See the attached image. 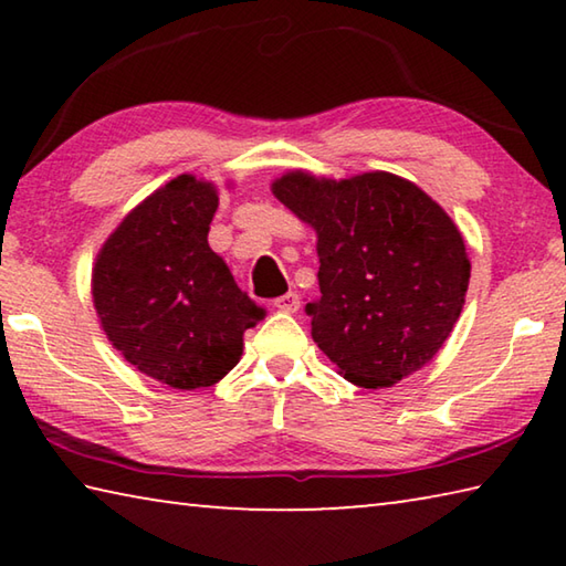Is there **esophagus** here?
<instances>
[{
    "label": "esophagus",
    "instance_id": "1",
    "mask_svg": "<svg viewBox=\"0 0 566 566\" xmlns=\"http://www.w3.org/2000/svg\"><path fill=\"white\" fill-rule=\"evenodd\" d=\"M300 294H296V292H286V294H282V296H276V300H274V306H276V310H280V312H296V310H300Z\"/></svg>",
    "mask_w": 566,
    "mask_h": 566
}]
</instances>
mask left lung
Here are the masks:
<instances>
[{
  "mask_svg": "<svg viewBox=\"0 0 566 566\" xmlns=\"http://www.w3.org/2000/svg\"><path fill=\"white\" fill-rule=\"evenodd\" d=\"M272 189L317 229L319 294L304 312L344 379L377 389L424 367L462 314L472 270L444 209L387 171L342 181L290 171Z\"/></svg>",
  "mask_w": 566,
  "mask_h": 566,
  "instance_id": "1",
  "label": "left lung"
}]
</instances>
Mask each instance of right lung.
Returning <instances> with one entry per match:
<instances>
[{
	"label": "right lung",
	"mask_w": 566,
	"mask_h": 566,
	"mask_svg": "<svg viewBox=\"0 0 566 566\" xmlns=\"http://www.w3.org/2000/svg\"><path fill=\"white\" fill-rule=\"evenodd\" d=\"M217 189L191 175L157 189L102 247L94 306L109 342L147 377L175 389L212 387L264 319L209 249Z\"/></svg>",
	"instance_id": "1"
}]
</instances>
